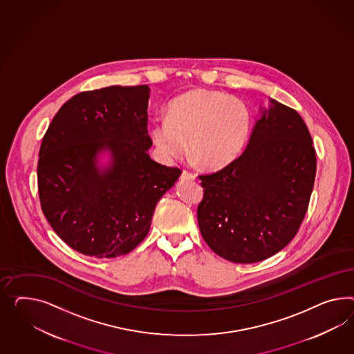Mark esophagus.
<instances>
[{"label": "esophagus", "mask_w": 354, "mask_h": 354, "mask_svg": "<svg viewBox=\"0 0 354 354\" xmlns=\"http://www.w3.org/2000/svg\"><path fill=\"white\" fill-rule=\"evenodd\" d=\"M194 179H196V175H194V174L185 171V170L182 172V180H194Z\"/></svg>", "instance_id": "1"}]
</instances>
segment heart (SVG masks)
I'll return each instance as SVG.
<instances>
[{
	"label": "heart",
	"instance_id": "obj_1",
	"mask_svg": "<svg viewBox=\"0 0 354 354\" xmlns=\"http://www.w3.org/2000/svg\"><path fill=\"white\" fill-rule=\"evenodd\" d=\"M251 129L248 104L216 90H193L167 105V118L156 120L149 135L160 156L172 161L189 147L192 160L203 169L219 170L242 152Z\"/></svg>",
	"mask_w": 354,
	"mask_h": 354
}]
</instances>
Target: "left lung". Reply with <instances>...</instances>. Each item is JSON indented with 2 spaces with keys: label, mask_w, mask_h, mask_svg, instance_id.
<instances>
[{
  "label": "left lung",
  "mask_w": 354,
  "mask_h": 354,
  "mask_svg": "<svg viewBox=\"0 0 354 354\" xmlns=\"http://www.w3.org/2000/svg\"><path fill=\"white\" fill-rule=\"evenodd\" d=\"M246 149L228 166L200 175L202 237L233 263L270 258L295 237L315 178V151L295 109L270 99Z\"/></svg>",
  "instance_id": "8db88e82"
}]
</instances>
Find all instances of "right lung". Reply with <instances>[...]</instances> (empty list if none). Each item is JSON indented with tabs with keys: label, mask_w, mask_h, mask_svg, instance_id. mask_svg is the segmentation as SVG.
<instances>
[{
	"label": "right lung",
	"mask_w": 354,
	"mask_h": 354,
	"mask_svg": "<svg viewBox=\"0 0 354 354\" xmlns=\"http://www.w3.org/2000/svg\"><path fill=\"white\" fill-rule=\"evenodd\" d=\"M149 87L84 91L62 105L44 135L37 165L44 215L69 248L95 258L134 250L157 202L182 170L148 154ZM108 150L103 171L97 156Z\"/></svg>",
	"instance_id": "1"
}]
</instances>
